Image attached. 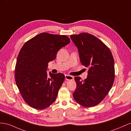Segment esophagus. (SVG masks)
Masks as SVG:
<instances>
[{
  "mask_svg": "<svg viewBox=\"0 0 131 131\" xmlns=\"http://www.w3.org/2000/svg\"><path fill=\"white\" fill-rule=\"evenodd\" d=\"M65 78L67 80H72L74 79V77L69 75H66Z\"/></svg>",
  "mask_w": 131,
  "mask_h": 131,
  "instance_id": "34e87169",
  "label": "esophagus"
}]
</instances>
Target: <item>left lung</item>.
<instances>
[{
  "label": "left lung",
  "mask_w": 131,
  "mask_h": 131,
  "mask_svg": "<svg viewBox=\"0 0 131 131\" xmlns=\"http://www.w3.org/2000/svg\"><path fill=\"white\" fill-rule=\"evenodd\" d=\"M70 38L77 47L82 64L89 69L84 80L80 77L74 78L77 88L73 96L79 104L92 107L100 103L112 88L114 58L108 46L92 34L83 33Z\"/></svg>",
  "instance_id": "8db88e82"
}]
</instances>
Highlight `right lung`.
I'll list each match as a JSON object with an SVG mask.
<instances>
[{
  "label": "right lung",
  "mask_w": 131,
  "mask_h": 131,
  "mask_svg": "<svg viewBox=\"0 0 131 131\" xmlns=\"http://www.w3.org/2000/svg\"><path fill=\"white\" fill-rule=\"evenodd\" d=\"M69 43L66 35L42 33L23 45L15 66V81L23 99L32 108L45 109L56 100L65 76L48 75L46 70L59 50Z\"/></svg>",
  "instance_id": "1"
}]
</instances>
